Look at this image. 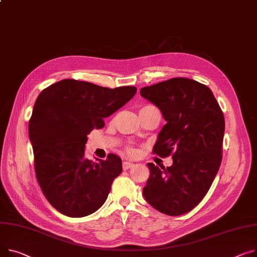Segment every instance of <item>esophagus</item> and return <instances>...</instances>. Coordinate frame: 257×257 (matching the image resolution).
<instances>
[{
  "label": "esophagus",
  "instance_id": "1",
  "mask_svg": "<svg viewBox=\"0 0 257 257\" xmlns=\"http://www.w3.org/2000/svg\"><path fill=\"white\" fill-rule=\"evenodd\" d=\"M134 164L132 163V162H129V161H124L123 162V169H128V168H130V167H132Z\"/></svg>",
  "mask_w": 257,
  "mask_h": 257
}]
</instances>
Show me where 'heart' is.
<instances>
[{
  "label": "heart",
  "instance_id": "heart-1",
  "mask_svg": "<svg viewBox=\"0 0 257 257\" xmlns=\"http://www.w3.org/2000/svg\"><path fill=\"white\" fill-rule=\"evenodd\" d=\"M148 106H153V105H147V106H144V107H148ZM144 107H142V108H144ZM127 154L128 155H130V156H134V155H136V154H138V150H136L134 147H132V146H129V147H127Z\"/></svg>",
  "mask_w": 257,
  "mask_h": 257
}]
</instances>
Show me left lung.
I'll return each instance as SVG.
<instances>
[{"label":"left lung","instance_id":"left-lung-1","mask_svg":"<svg viewBox=\"0 0 257 257\" xmlns=\"http://www.w3.org/2000/svg\"><path fill=\"white\" fill-rule=\"evenodd\" d=\"M167 122L153 148L173 165L148 163L143 193L157 211L179 216L194 209L208 193L222 160L224 115L212 91L196 80L175 77L141 89Z\"/></svg>","mask_w":257,"mask_h":257}]
</instances>
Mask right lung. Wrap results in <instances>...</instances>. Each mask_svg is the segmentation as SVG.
I'll list each match as a JSON object with an SVG mask.
<instances>
[{"instance_id":"add662e5","label":"right lung","mask_w":257,"mask_h":257,"mask_svg":"<svg viewBox=\"0 0 257 257\" xmlns=\"http://www.w3.org/2000/svg\"><path fill=\"white\" fill-rule=\"evenodd\" d=\"M135 87L108 89L75 79H63L38 96L29 122L34 166L41 190L57 211L74 218L102 207L122 160L84 155L88 134L104 127L111 115L135 95Z\"/></svg>"}]
</instances>
